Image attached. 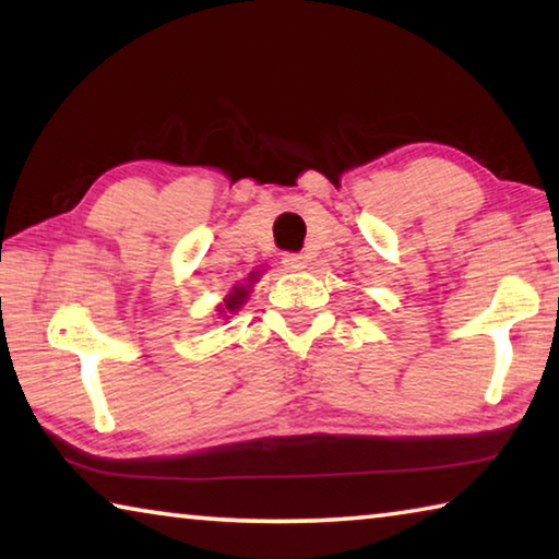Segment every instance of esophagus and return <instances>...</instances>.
<instances>
[{
    "instance_id": "34e87169",
    "label": "esophagus",
    "mask_w": 559,
    "mask_h": 559,
    "mask_svg": "<svg viewBox=\"0 0 559 559\" xmlns=\"http://www.w3.org/2000/svg\"><path fill=\"white\" fill-rule=\"evenodd\" d=\"M281 263L288 271H300V269H306V257H302V253H283Z\"/></svg>"
}]
</instances>
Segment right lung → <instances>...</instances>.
Returning <instances> with one entry per match:
<instances>
[{
    "label": "right lung",
    "instance_id": "right-lung-1",
    "mask_svg": "<svg viewBox=\"0 0 559 559\" xmlns=\"http://www.w3.org/2000/svg\"><path fill=\"white\" fill-rule=\"evenodd\" d=\"M246 296H249V290H246L243 286L241 288H234L229 296H226V300H224V306H226V310H236L241 306V302L246 300Z\"/></svg>",
    "mask_w": 559,
    "mask_h": 559
}]
</instances>
